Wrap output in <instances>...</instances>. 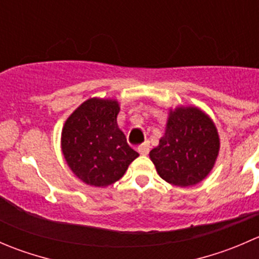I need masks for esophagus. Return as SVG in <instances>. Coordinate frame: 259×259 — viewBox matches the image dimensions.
<instances>
[{
    "label": "esophagus",
    "mask_w": 259,
    "mask_h": 259,
    "mask_svg": "<svg viewBox=\"0 0 259 259\" xmlns=\"http://www.w3.org/2000/svg\"><path fill=\"white\" fill-rule=\"evenodd\" d=\"M149 149H150V145H149V143L146 142V143H144V144H143V145H140L138 150H139V153L142 154V155H148Z\"/></svg>",
    "instance_id": "esophagus-1"
}]
</instances>
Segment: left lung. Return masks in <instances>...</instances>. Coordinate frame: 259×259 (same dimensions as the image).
<instances>
[{"label": "left lung", "instance_id": "obj_1", "mask_svg": "<svg viewBox=\"0 0 259 259\" xmlns=\"http://www.w3.org/2000/svg\"><path fill=\"white\" fill-rule=\"evenodd\" d=\"M221 148L218 130L197 106L170 109L165 133L149 153L161 179L177 187H192L207 178Z\"/></svg>", "mask_w": 259, "mask_h": 259}]
</instances>
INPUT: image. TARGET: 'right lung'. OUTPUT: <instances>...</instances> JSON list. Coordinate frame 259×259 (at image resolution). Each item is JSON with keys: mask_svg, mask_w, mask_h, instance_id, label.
I'll return each instance as SVG.
<instances>
[{"mask_svg": "<svg viewBox=\"0 0 259 259\" xmlns=\"http://www.w3.org/2000/svg\"><path fill=\"white\" fill-rule=\"evenodd\" d=\"M119 101L91 98L65 121L61 150L72 173L85 184L105 188L117 182L139 154L117 125Z\"/></svg>", "mask_w": 259, "mask_h": 259, "instance_id": "add662e5", "label": "right lung"}]
</instances>
